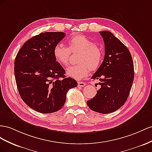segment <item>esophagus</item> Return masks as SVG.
<instances>
[{
    "mask_svg": "<svg viewBox=\"0 0 152 152\" xmlns=\"http://www.w3.org/2000/svg\"><path fill=\"white\" fill-rule=\"evenodd\" d=\"M85 85H86V83L85 82H83V81L78 82V86H80V87H83V86H85Z\"/></svg>",
    "mask_w": 152,
    "mask_h": 152,
    "instance_id": "34e87169",
    "label": "esophagus"
}]
</instances>
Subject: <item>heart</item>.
Returning <instances> with one entry per match:
<instances>
[{"mask_svg":"<svg viewBox=\"0 0 152 152\" xmlns=\"http://www.w3.org/2000/svg\"><path fill=\"white\" fill-rule=\"evenodd\" d=\"M69 48L63 43H58L53 48L55 60L62 66L69 62L71 52H79L76 58L77 64L67 69V75L75 80L86 77L92 70L97 69L103 58V51L100 47L86 36L77 34L71 37L68 41Z\"/></svg>","mask_w":152,"mask_h":152,"instance_id":"heart-1","label":"heart"}]
</instances>
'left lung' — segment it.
I'll list each match as a JSON object with an SVG mask.
<instances>
[{
	"instance_id": "8db88e82",
	"label": "left lung",
	"mask_w": 152,
	"mask_h": 152,
	"mask_svg": "<svg viewBox=\"0 0 152 152\" xmlns=\"http://www.w3.org/2000/svg\"><path fill=\"white\" fill-rule=\"evenodd\" d=\"M99 33L104 42V58L92 79L100 80L101 88L86 104L94 111L107 114L120 109L127 100L134 77V64L129 50L118 38L106 30Z\"/></svg>"
}]
</instances>
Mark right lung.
<instances>
[{
	"label": "right lung",
	"instance_id": "obj_1",
	"mask_svg": "<svg viewBox=\"0 0 152 152\" xmlns=\"http://www.w3.org/2000/svg\"><path fill=\"white\" fill-rule=\"evenodd\" d=\"M66 36L62 32L41 33L21 46L15 60L17 88L24 102L41 113L60 110L67 91L77 81L66 77L65 70L53 55V48Z\"/></svg>",
	"mask_w": 152,
	"mask_h": 152
}]
</instances>
